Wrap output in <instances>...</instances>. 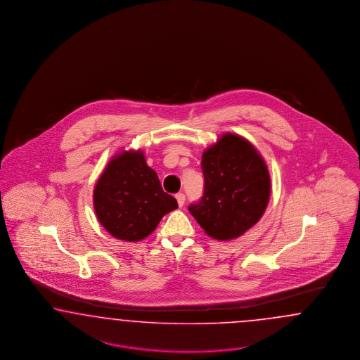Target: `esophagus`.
Returning <instances> with one entry per match:
<instances>
[{
  "label": "esophagus",
  "mask_w": 360,
  "mask_h": 360,
  "mask_svg": "<svg viewBox=\"0 0 360 360\" xmlns=\"http://www.w3.org/2000/svg\"><path fill=\"white\" fill-rule=\"evenodd\" d=\"M175 198H176V202H178V206L179 207H182L184 205H185V200H186V196L184 193H178L176 195H175Z\"/></svg>",
  "instance_id": "obj_1"
}]
</instances>
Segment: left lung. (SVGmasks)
I'll return each mask as SVG.
<instances>
[{"instance_id": "8db88e82", "label": "left lung", "mask_w": 360, "mask_h": 360, "mask_svg": "<svg viewBox=\"0 0 360 360\" xmlns=\"http://www.w3.org/2000/svg\"><path fill=\"white\" fill-rule=\"evenodd\" d=\"M203 195L190 214L211 238L236 239L265 211L271 178L260 154L240 136L224 134L203 153Z\"/></svg>"}]
</instances>
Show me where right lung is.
<instances>
[{
    "label": "right lung",
    "mask_w": 360,
    "mask_h": 360,
    "mask_svg": "<svg viewBox=\"0 0 360 360\" xmlns=\"http://www.w3.org/2000/svg\"><path fill=\"white\" fill-rule=\"evenodd\" d=\"M94 206L100 223L112 236L140 241L178 203L162 190L141 152H124L109 162L98 178Z\"/></svg>",
    "instance_id": "add662e5"
}]
</instances>
